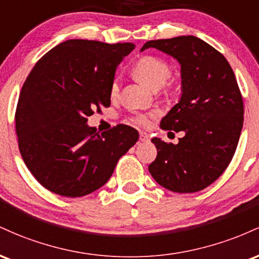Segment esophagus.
Wrapping results in <instances>:
<instances>
[{
  "instance_id": "34e87169",
  "label": "esophagus",
  "mask_w": 259,
  "mask_h": 259,
  "mask_svg": "<svg viewBox=\"0 0 259 259\" xmlns=\"http://www.w3.org/2000/svg\"><path fill=\"white\" fill-rule=\"evenodd\" d=\"M140 141H148V135L146 133H140Z\"/></svg>"
}]
</instances>
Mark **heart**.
I'll return each mask as SVG.
<instances>
[{
    "label": "heart",
    "instance_id": "1",
    "mask_svg": "<svg viewBox=\"0 0 259 259\" xmlns=\"http://www.w3.org/2000/svg\"><path fill=\"white\" fill-rule=\"evenodd\" d=\"M132 73L140 82H142V84L152 89V90H157L160 86L164 89L167 94H175L178 90L177 85L174 82L167 81L171 73L170 64L164 59L157 57V56L146 55L140 57L134 63ZM119 90L120 80L115 78L112 81L111 88H109V96L112 99H117L118 95H119ZM154 117H156L154 113H151V114H136L132 117L130 121L140 126H148Z\"/></svg>",
    "mask_w": 259,
    "mask_h": 259
}]
</instances>
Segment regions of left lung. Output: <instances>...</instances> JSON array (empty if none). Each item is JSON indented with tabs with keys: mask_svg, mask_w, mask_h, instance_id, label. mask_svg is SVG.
I'll return each mask as SVG.
<instances>
[{
	"mask_svg": "<svg viewBox=\"0 0 259 259\" xmlns=\"http://www.w3.org/2000/svg\"><path fill=\"white\" fill-rule=\"evenodd\" d=\"M181 65V94L160 129L184 132L177 145L151 140L157 148L148 170L160 186L191 194L214 183L233 159L243 124V101L227 58L196 36L148 41Z\"/></svg>",
	"mask_w": 259,
	"mask_h": 259,
	"instance_id": "1",
	"label": "left lung"
}]
</instances>
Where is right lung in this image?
Instances as JSON below:
<instances>
[{
	"mask_svg": "<svg viewBox=\"0 0 259 259\" xmlns=\"http://www.w3.org/2000/svg\"><path fill=\"white\" fill-rule=\"evenodd\" d=\"M133 44L68 40L50 50L29 73L16 109L18 146L45 189L81 197L109 180L118 159L139 140L119 124L102 134L86 124L111 106L109 88Z\"/></svg>",
	"mask_w": 259,
	"mask_h": 259,
	"instance_id": "1",
	"label": "right lung"
}]
</instances>
